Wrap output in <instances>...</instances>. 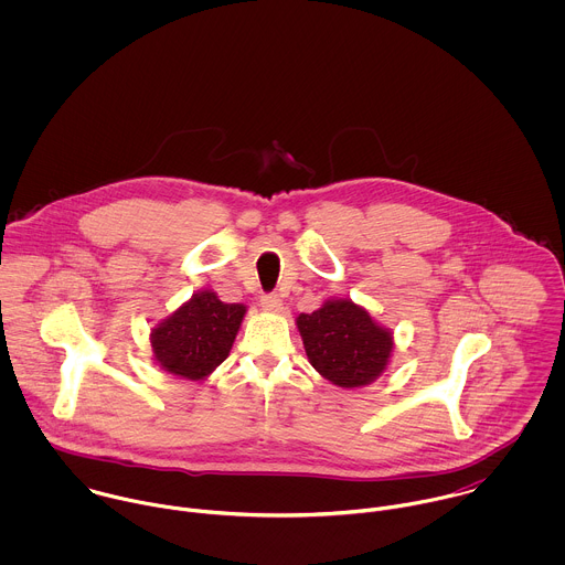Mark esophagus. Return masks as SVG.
Returning a JSON list of instances; mask_svg holds the SVG:
<instances>
[{"label":"esophagus","instance_id":"34e87169","mask_svg":"<svg viewBox=\"0 0 565 565\" xmlns=\"http://www.w3.org/2000/svg\"><path fill=\"white\" fill-rule=\"evenodd\" d=\"M260 305H263V309L269 311V313H280V309H282V300H280V296H276V294H265V296H260Z\"/></svg>","mask_w":565,"mask_h":565}]
</instances>
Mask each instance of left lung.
I'll list each match as a JSON object with an SVG mask.
<instances>
[{
  "label": "left lung",
  "instance_id": "left-lung-1",
  "mask_svg": "<svg viewBox=\"0 0 565 565\" xmlns=\"http://www.w3.org/2000/svg\"><path fill=\"white\" fill-rule=\"evenodd\" d=\"M298 330L311 365L345 390L379 379L394 348L392 332L350 300H328L322 309L302 313Z\"/></svg>",
  "mask_w": 565,
  "mask_h": 565
}]
</instances>
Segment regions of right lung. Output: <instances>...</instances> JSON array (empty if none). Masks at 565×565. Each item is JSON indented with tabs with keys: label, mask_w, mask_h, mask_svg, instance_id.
<instances>
[{
	"label": "right lung",
	"mask_w": 565,
	"mask_h": 565,
	"mask_svg": "<svg viewBox=\"0 0 565 565\" xmlns=\"http://www.w3.org/2000/svg\"><path fill=\"white\" fill-rule=\"evenodd\" d=\"M243 316V305H226L213 291H200L152 330L154 356L162 370L200 381L226 361Z\"/></svg>",
	"instance_id": "1"
}]
</instances>
